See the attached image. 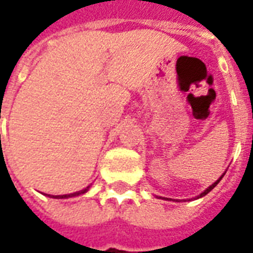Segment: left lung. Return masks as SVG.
Instances as JSON below:
<instances>
[{
	"instance_id": "left-lung-1",
	"label": "left lung",
	"mask_w": 253,
	"mask_h": 253,
	"mask_svg": "<svg viewBox=\"0 0 253 253\" xmlns=\"http://www.w3.org/2000/svg\"><path fill=\"white\" fill-rule=\"evenodd\" d=\"M222 176H223V175H222ZM222 176H221V177H219V179H218V180H217V181H215V183H214V184H211V186L209 187V188H207V190H206V191H205V192H202L201 195L198 196V198H201V196H205V195H206V194H209V192H210V191H211V190H212V188H214V187L217 186L218 183H219V180H221V179H222Z\"/></svg>"
}]
</instances>
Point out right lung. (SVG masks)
<instances>
[{"label": "right lung", "instance_id": "right-lung-1", "mask_svg": "<svg viewBox=\"0 0 253 253\" xmlns=\"http://www.w3.org/2000/svg\"><path fill=\"white\" fill-rule=\"evenodd\" d=\"M88 188L89 187H86V188H84V190L77 191V192H73V194H69V195H52V198H70V196L81 195V194H84V192H86V191H88Z\"/></svg>", "mask_w": 253, "mask_h": 253}]
</instances>
